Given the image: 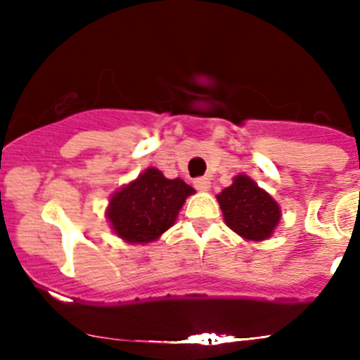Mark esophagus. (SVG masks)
Instances as JSON below:
<instances>
[{
  "mask_svg": "<svg viewBox=\"0 0 360 360\" xmlns=\"http://www.w3.org/2000/svg\"><path fill=\"white\" fill-rule=\"evenodd\" d=\"M194 185L199 192H208L210 190V179L208 177H199V179L194 181Z\"/></svg>",
  "mask_w": 360,
  "mask_h": 360,
  "instance_id": "1",
  "label": "esophagus"
}]
</instances>
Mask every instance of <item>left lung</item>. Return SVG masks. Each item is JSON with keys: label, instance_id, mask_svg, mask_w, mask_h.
Returning a JSON list of instances; mask_svg holds the SVG:
<instances>
[{"label": "left lung", "instance_id": "1", "mask_svg": "<svg viewBox=\"0 0 360 360\" xmlns=\"http://www.w3.org/2000/svg\"><path fill=\"white\" fill-rule=\"evenodd\" d=\"M226 226L247 241H264L276 231L282 208L249 175L238 174L232 185L216 195Z\"/></svg>", "mask_w": 360, "mask_h": 360}]
</instances>
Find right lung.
Wrapping results in <instances>:
<instances>
[{
	"label": "right lung",
	"instance_id": "right-lung-1",
	"mask_svg": "<svg viewBox=\"0 0 360 360\" xmlns=\"http://www.w3.org/2000/svg\"><path fill=\"white\" fill-rule=\"evenodd\" d=\"M195 190L185 181L168 179L153 166L120 186L105 207L115 236L131 245L153 243L175 223L179 210Z\"/></svg>",
	"mask_w": 360,
	"mask_h": 360
}]
</instances>
